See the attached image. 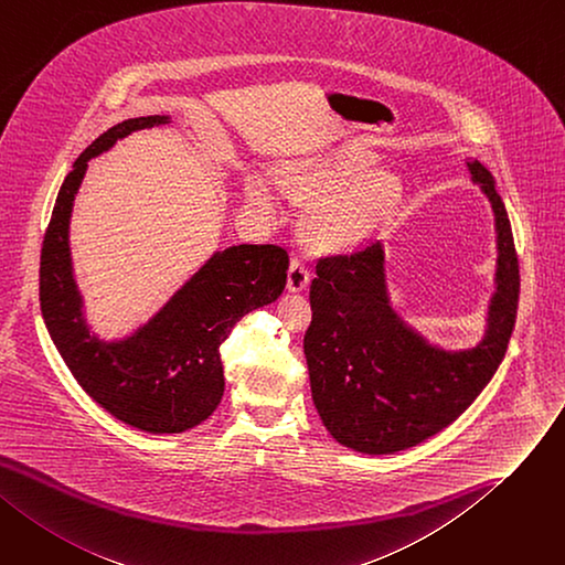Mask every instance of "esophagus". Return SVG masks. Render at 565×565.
Segmentation results:
<instances>
[{"label": "esophagus", "instance_id": "34e87169", "mask_svg": "<svg viewBox=\"0 0 565 565\" xmlns=\"http://www.w3.org/2000/svg\"><path fill=\"white\" fill-rule=\"evenodd\" d=\"M309 270H307V266H305V260L302 258H297V256H292L290 258V266H288V290L290 292H302L307 286H309Z\"/></svg>", "mask_w": 565, "mask_h": 565}]
</instances>
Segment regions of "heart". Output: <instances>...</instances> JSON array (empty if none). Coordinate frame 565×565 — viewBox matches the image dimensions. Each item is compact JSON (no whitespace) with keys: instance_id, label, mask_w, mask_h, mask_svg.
<instances>
[{"instance_id":"1","label":"heart","mask_w":565,"mask_h":565,"mask_svg":"<svg viewBox=\"0 0 565 565\" xmlns=\"http://www.w3.org/2000/svg\"><path fill=\"white\" fill-rule=\"evenodd\" d=\"M367 159L354 149H335L324 157L281 168L277 181L292 200H316L305 215V236L316 249L345 252L370 241L397 211L402 183L386 170L359 171ZM245 198L260 213L273 211L266 183L245 181Z\"/></svg>"}]
</instances>
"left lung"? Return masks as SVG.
<instances>
[{"label": "left lung", "instance_id": "obj_1", "mask_svg": "<svg viewBox=\"0 0 565 565\" xmlns=\"http://www.w3.org/2000/svg\"><path fill=\"white\" fill-rule=\"evenodd\" d=\"M495 213L498 270L488 327L470 350H443L391 307L382 243L318 260L305 354L327 431L354 452L393 455L418 445L477 399L500 367L515 324L520 273L495 179L468 161Z\"/></svg>", "mask_w": 565, "mask_h": 565}]
</instances>
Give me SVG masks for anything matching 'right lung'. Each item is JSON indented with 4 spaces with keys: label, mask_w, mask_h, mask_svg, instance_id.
Returning <instances> with one entry per match:
<instances>
[{
    "label": "right lung",
    "mask_w": 565,
    "mask_h": 565,
    "mask_svg": "<svg viewBox=\"0 0 565 565\" xmlns=\"http://www.w3.org/2000/svg\"><path fill=\"white\" fill-rule=\"evenodd\" d=\"M168 116L131 118L104 131L65 177L41 252V311L72 377L113 418L149 434H181L204 423L224 393L220 345L249 311L286 288L288 254L277 245L215 252L147 324L122 341H102L72 275L70 215L88 161Z\"/></svg>",
    "instance_id": "obj_1"
}]
</instances>
